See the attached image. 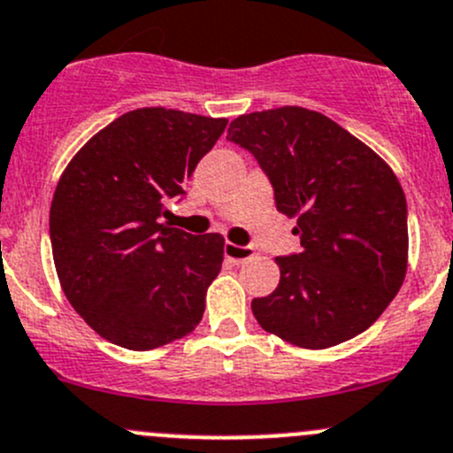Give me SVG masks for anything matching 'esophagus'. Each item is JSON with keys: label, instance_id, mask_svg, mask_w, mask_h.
<instances>
[{"label": "esophagus", "instance_id": "34e87169", "mask_svg": "<svg viewBox=\"0 0 453 453\" xmlns=\"http://www.w3.org/2000/svg\"><path fill=\"white\" fill-rule=\"evenodd\" d=\"M223 254H226L227 261L243 263V261H248V258L254 257V248H252V245L226 243V245H223Z\"/></svg>", "mask_w": 453, "mask_h": 453}]
</instances>
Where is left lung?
I'll use <instances>...</instances> for the list:
<instances>
[{"mask_svg":"<svg viewBox=\"0 0 453 453\" xmlns=\"http://www.w3.org/2000/svg\"><path fill=\"white\" fill-rule=\"evenodd\" d=\"M227 142L257 159L276 210L296 217L301 252L254 298L265 332L307 349L345 343L392 303L407 270V201L376 152L320 112L285 105L236 117Z\"/></svg>","mask_w":453,"mask_h":453,"instance_id":"1","label":"left lung"}]
</instances>
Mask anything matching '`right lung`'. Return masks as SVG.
<instances>
[{
  "label": "right lung",
  "mask_w": 453,
  "mask_h": 453,
  "mask_svg": "<svg viewBox=\"0 0 453 453\" xmlns=\"http://www.w3.org/2000/svg\"><path fill=\"white\" fill-rule=\"evenodd\" d=\"M227 119L139 108L74 155L50 205L57 276L77 314L134 352L186 336L205 311L223 263V236L161 223L165 201L212 150Z\"/></svg>",
  "instance_id": "add662e5"
}]
</instances>
